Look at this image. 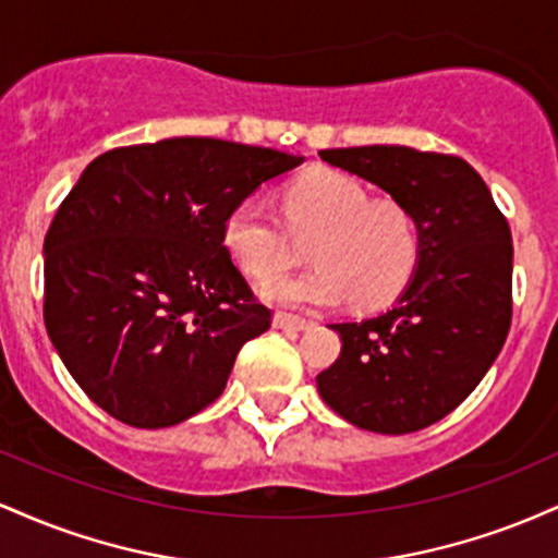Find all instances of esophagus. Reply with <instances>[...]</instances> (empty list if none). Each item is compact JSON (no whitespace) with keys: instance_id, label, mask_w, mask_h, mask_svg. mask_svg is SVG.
Instances as JSON below:
<instances>
[{"instance_id":"34e87169","label":"esophagus","mask_w":558,"mask_h":558,"mask_svg":"<svg viewBox=\"0 0 558 558\" xmlns=\"http://www.w3.org/2000/svg\"><path fill=\"white\" fill-rule=\"evenodd\" d=\"M272 323H275V328H283V330H310L312 325H315L312 319L291 315V312H275Z\"/></svg>"}]
</instances>
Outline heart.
<instances>
[{
	"label": "heart",
	"mask_w": 558,
	"mask_h": 558,
	"mask_svg": "<svg viewBox=\"0 0 558 558\" xmlns=\"http://www.w3.org/2000/svg\"><path fill=\"white\" fill-rule=\"evenodd\" d=\"M283 219L315 265L272 280L265 296L293 306H336L351 296L362 310L386 304L417 265V230L401 204L377 198L343 172L319 170L283 194ZM286 225V226H287ZM284 226V227H286ZM262 198H243L226 217L228 254L254 280H270L296 257V241Z\"/></svg>",
	"instance_id": "1"
}]
</instances>
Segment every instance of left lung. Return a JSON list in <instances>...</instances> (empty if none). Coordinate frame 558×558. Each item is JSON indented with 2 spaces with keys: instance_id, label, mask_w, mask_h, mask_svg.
Listing matches in <instances>:
<instances>
[{
  "instance_id": "8db88e82",
  "label": "left lung",
  "mask_w": 558,
  "mask_h": 558,
  "mask_svg": "<svg viewBox=\"0 0 558 558\" xmlns=\"http://www.w3.org/2000/svg\"><path fill=\"white\" fill-rule=\"evenodd\" d=\"M375 183L417 226V270L390 310L332 325L341 356L317 375L332 412L403 435L444 420L483 380L511 325V230L462 157L409 146L323 149Z\"/></svg>"
}]
</instances>
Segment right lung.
<instances>
[{"label":"right lung","mask_w":558,"mask_h":558,"mask_svg":"<svg viewBox=\"0 0 558 558\" xmlns=\"http://www.w3.org/2000/svg\"><path fill=\"white\" fill-rule=\"evenodd\" d=\"M301 157L220 138L120 146L83 170L44 239V323L68 373L131 427L194 417L270 328L226 217Z\"/></svg>","instance_id":"obj_1"}]
</instances>
